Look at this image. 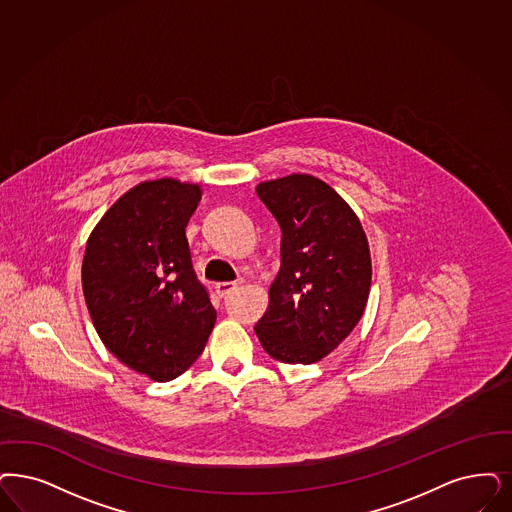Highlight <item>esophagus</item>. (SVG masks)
Here are the masks:
<instances>
[{
  "label": "esophagus",
  "mask_w": 512,
  "mask_h": 512,
  "mask_svg": "<svg viewBox=\"0 0 512 512\" xmlns=\"http://www.w3.org/2000/svg\"><path fill=\"white\" fill-rule=\"evenodd\" d=\"M241 286V281L237 283V281H229V283H218L216 284V292L222 296V298H226L229 296L233 290H237Z\"/></svg>",
  "instance_id": "1"
}]
</instances>
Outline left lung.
<instances>
[{
	"instance_id": "left-lung-1",
	"label": "left lung",
	"mask_w": 512,
	"mask_h": 512,
	"mask_svg": "<svg viewBox=\"0 0 512 512\" xmlns=\"http://www.w3.org/2000/svg\"><path fill=\"white\" fill-rule=\"evenodd\" d=\"M256 193L281 226V269L254 326L265 353L286 364L324 359L360 321L372 262L353 209L326 182L290 174Z\"/></svg>"
}]
</instances>
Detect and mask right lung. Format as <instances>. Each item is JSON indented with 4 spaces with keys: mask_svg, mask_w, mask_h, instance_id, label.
Returning a JSON list of instances; mask_svg holds the SVG:
<instances>
[{
    "mask_svg": "<svg viewBox=\"0 0 512 512\" xmlns=\"http://www.w3.org/2000/svg\"><path fill=\"white\" fill-rule=\"evenodd\" d=\"M199 201L197 184L142 182L100 218L85 248L81 283L100 340L153 381L184 374L216 322L186 239Z\"/></svg>",
    "mask_w": 512,
    "mask_h": 512,
    "instance_id": "right-lung-1",
    "label": "right lung"
}]
</instances>
